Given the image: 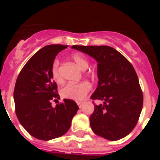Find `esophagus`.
Wrapping results in <instances>:
<instances>
[{
    "label": "esophagus",
    "instance_id": "34e87169",
    "mask_svg": "<svg viewBox=\"0 0 160 160\" xmlns=\"http://www.w3.org/2000/svg\"><path fill=\"white\" fill-rule=\"evenodd\" d=\"M78 107H80V108H82V107L83 103L82 102H78Z\"/></svg>",
    "mask_w": 160,
    "mask_h": 160
}]
</instances>
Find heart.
<instances>
[{
	"mask_svg": "<svg viewBox=\"0 0 160 160\" xmlns=\"http://www.w3.org/2000/svg\"><path fill=\"white\" fill-rule=\"evenodd\" d=\"M72 60L82 70L88 67L89 62L86 56L82 53H75L71 55ZM51 76L56 82H62V78L59 73V61L54 60L51 66ZM91 90V85L89 82L79 83H69L61 90V95L64 98L82 101Z\"/></svg>",
	"mask_w": 160,
	"mask_h": 160,
	"instance_id": "obj_1",
	"label": "heart"
}]
</instances>
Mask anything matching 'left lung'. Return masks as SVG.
<instances>
[{
    "label": "left lung",
    "mask_w": 160,
    "mask_h": 160,
    "mask_svg": "<svg viewBox=\"0 0 160 160\" xmlns=\"http://www.w3.org/2000/svg\"><path fill=\"white\" fill-rule=\"evenodd\" d=\"M98 62V85L90 98L94 105L90 127L97 135L111 141L124 138L135 128L143 104V94L135 69L116 49L107 46H73Z\"/></svg>",
    "instance_id": "obj_1"
}]
</instances>
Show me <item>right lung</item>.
I'll list each match as a JSON object with an SVG mask.
<instances>
[{
  "label": "right lung",
  "instance_id": "1",
  "mask_svg": "<svg viewBox=\"0 0 160 160\" xmlns=\"http://www.w3.org/2000/svg\"><path fill=\"white\" fill-rule=\"evenodd\" d=\"M66 48L67 46L49 45L38 50L22 68L15 84L17 117L29 135L41 140L65 135L79 109L73 100L64 99L55 107L50 102L59 98L51 66L58 53Z\"/></svg>",
  "mask_w": 160,
  "mask_h": 160
}]
</instances>
